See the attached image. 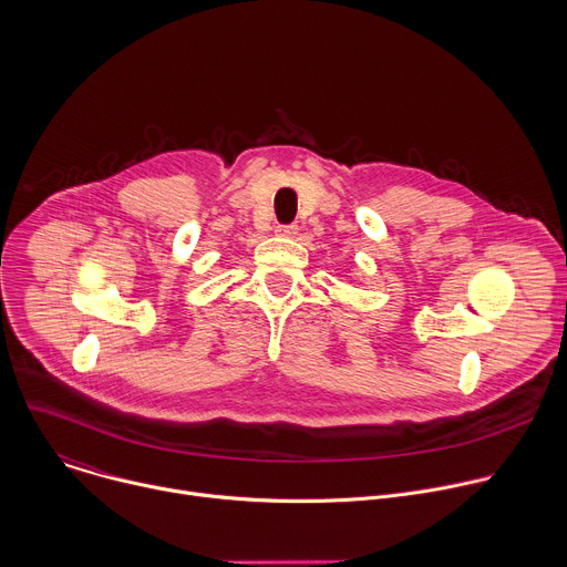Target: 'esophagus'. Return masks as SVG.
Instances as JSON below:
<instances>
[{"instance_id":"1","label":"esophagus","mask_w":567,"mask_h":567,"mask_svg":"<svg viewBox=\"0 0 567 567\" xmlns=\"http://www.w3.org/2000/svg\"><path fill=\"white\" fill-rule=\"evenodd\" d=\"M276 236L280 238H296L298 236V225H278Z\"/></svg>"}]
</instances>
